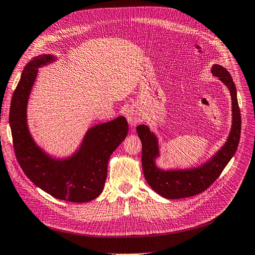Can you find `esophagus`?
Listing matches in <instances>:
<instances>
[{
    "instance_id": "esophagus-1",
    "label": "esophagus",
    "mask_w": 255,
    "mask_h": 255,
    "mask_svg": "<svg viewBox=\"0 0 255 255\" xmlns=\"http://www.w3.org/2000/svg\"><path fill=\"white\" fill-rule=\"evenodd\" d=\"M126 119L129 123V125L132 128H134L137 124H139V122H141V116L132 109H128L126 111Z\"/></svg>"
}]
</instances>
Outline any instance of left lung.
I'll return each instance as SVG.
<instances>
[{"label":"left lung","instance_id":"8db88e82","mask_svg":"<svg viewBox=\"0 0 255 255\" xmlns=\"http://www.w3.org/2000/svg\"><path fill=\"white\" fill-rule=\"evenodd\" d=\"M211 72L229 89L232 100L233 118L231 132L227 142L208 162L194 168L161 169L155 165V159L160 155L157 136L151 132L148 126L139 125L136 127L137 135L142 142V166L145 179L152 190L164 198H186L207 190L232 159L240 143L242 118L233 79L230 73L219 64L213 65Z\"/></svg>","mask_w":255,"mask_h":255}]
</instances>
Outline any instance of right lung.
<instances>
[{"label": "right lung", "mask_w": 255, "mask_h": 255, "mask_svg": "<svg viewBox=\"0 0 255 255\" xmlns=\"http://www.w3.org/2000/svg\"><path fill=\"white\" fill-rule=\"evenodd\" d=\"M53 55H39L21 75L10 104L9 125L13 148L24 174L41 190L60 200L88 202L101 195L112 152L128 133L124 117L90 128L79 149L65 159H55L36 144L27 125V103L38 69L55 61Z\"/></svg>", "instance_id": "obj_1"}]
</instances>
